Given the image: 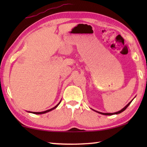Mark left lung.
Masks as SVG:
<instances>
[{"label":"left lung","instance_id":"obj_1","mask_svg":"<svg viewBox=\"0 0 147 147\" xmlns=\"http://www.w3.org/2000/svg\"><path fill=\"white\" fill-rule=\"evenodd\" d=\"M134 100V99H133ZM132 100L131 101H130V102H129L127 105H126V106H124V108L122 109H121L120 111H117V112H115V113H102V112H100V111H96V110H94V109H93V110H94V111H96V112H97V113H100V114H102V115H117V114H119V113H122L123 112V111H124V110H125V109L127 108V107L130 105V103L131 102H132Z\"/></svg>","mask_w":147,"mask_h":147}]
</instances>
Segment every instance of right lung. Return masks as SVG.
Returning a JSON list of instances; mask_svg holds the SVG:
<instances>
[{"label": "right lung", "instance_id": "right-lung-1", "mask_svg": "<svg viewBox=\"0 0 147 147\" xmlns=\"http://www.w3.org/2000/svg\"><path fill=\"white\" fill-rule=\"evenodd\" d=\"M61 100H60V102H59L57 104V105L56 106H54V108H51V109H48V110H46V111H41V112H33V111H28V112H30V113H34V114H37V115H39V114H43V113H47V112H49V111H52V110H53V109H56L57 107L58 106V105L59 104H60V102H61Z\"/></svg>", "mask_w": 147, "mask_h": 147}]
</instances>
